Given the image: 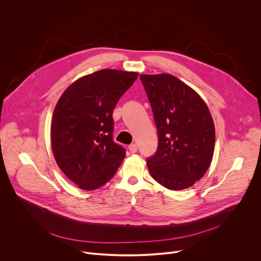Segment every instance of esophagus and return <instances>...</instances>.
<instances>
[{"label":"esophagus","instance_id":"esophagus-1","mask_svg":"<svg viewBox=\"0 0 261 261\" xmlns=\"http://www.w3.org/2000/svg\"><path fill=\"white\" fill-rule=\"evenodd\" d=\"M129 151H130V153H132V154L136 153V152H137V145H136L135 143L130 144V145H129Z\"/></svg>","mask_w":261,"mask_h":261}]
</instances>
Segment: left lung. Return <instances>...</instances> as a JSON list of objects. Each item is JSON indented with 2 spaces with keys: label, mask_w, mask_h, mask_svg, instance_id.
Returning a JSON list of instances; mask_svg holds the SVG:
<instances>
[{
  "label": "left lung",
  "mask_w": 261,
  "mask_h": 261,
  "mask_svg": "<svg viewBox=\"0 0 261 261\" xmlns=\"http://www.w3.org/2000/svg\"><path fill=\"white\" fill-rule=\"evenodd\" d=\"M140 81L158 132L156 153L146 159L151 175L169 190L189 188L206 172L215 146V126L201 97L170 74Z\"/></svg>",
  "instance_id": "1"
}]
</instances>
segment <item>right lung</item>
<instances>
[{"instance_id": "1", "label": "right lung", "mask_w": 261, "mask_h": 261, "mask_svg": "<svg viewBox=\"0 0 261 261\" xmlns=\"http://www.w3.org/2000/svg\"><path fill=\"white\" fill-rule=\"evenodd\" d=\"M136 72L103 69L74 82L58 101L51 145L62 171L84 190L115 175L126 155L114 141L113 111L136 81Z\"/></svg>"}]
</instances>
